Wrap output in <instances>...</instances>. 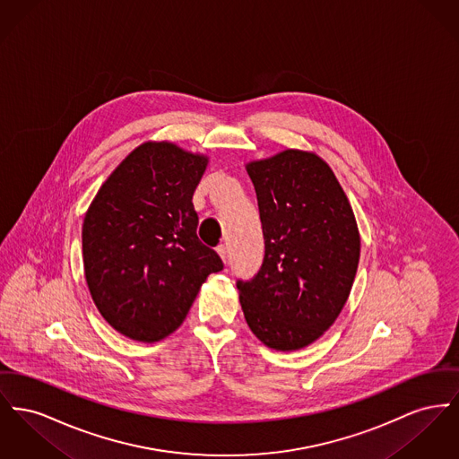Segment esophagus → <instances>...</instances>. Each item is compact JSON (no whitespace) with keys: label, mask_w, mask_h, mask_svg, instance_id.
Wrapping results in <instances>:
<instances>
[{"label":"esophagus","mask_w":459,"mask_h":459,"mask_svg":"<svg viewBox=\"0 0 459 459\" xmlns=\"http://www.w3.org/2000/svg\"><path fill=\"white\" fill-rule=\"evenodd\" d=\"M216 253L220 255L221 262L225 264V262H227V258H229V253H227V246H225V244H220V246L216 247Z\"/></svg>","instance_id":"34e87169"}]
</instances>
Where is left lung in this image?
I'll return each instance as SVG.
<instances>
[{"label":"left lung","instance_id":"8db88e82","mask_svg":"<svg viewBox=\"0 0 459 459\" xmlns=\"http://www.w3.org/2000/svg\"><path fill=\"white\" fill-rule=\"evenodd\" d=\"M256 190L265 256L238 281L244 319L269 349L299 351L319 340L345 307L360 236L349 197L316 152L286 149L246 164Z\"/></svg>","mask_w":459,"mask_h":459}]
</instances>
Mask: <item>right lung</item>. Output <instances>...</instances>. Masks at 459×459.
I'll use <instances>...</instances> for the list:
<instances>
[{"mask_svg": "<svg viewBox=\"0 0 459 459\" xmlns=\"http://www.w3.org/2000/svg\"><path fill=\"white\" fill-rule=\"evenodd\" d=\"M210 158L143 142L93 197L82 220L84 279L123 336L154 343L180 327L206 277L223 269L197 239L192 195Z\"/></svg>", "mask_w": 459, "mask_h": 459, "instance_id": "obj_1", "label": "right lung"}]
</instances>
